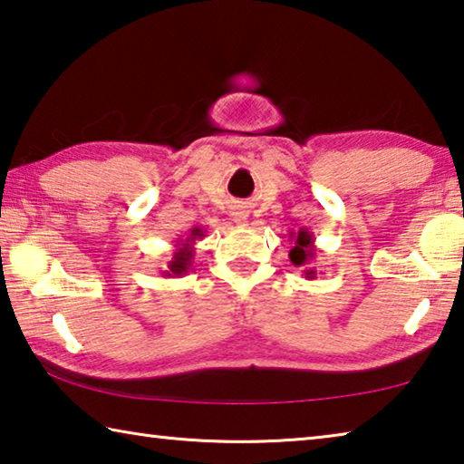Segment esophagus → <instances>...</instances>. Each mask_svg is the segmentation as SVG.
I'll list each match as a JSON object with an SVG mask.
<instances>
[{"instance_id": "1", "label": "esophagus", "mask_w": 464, "mask_h": 464, "mask_svg": "<svg viewBox=\"0 0 464 464\" xmlns=\"http://www.w3.org/2000/svg\"><path fill=\"white\" fill-rule=\"evenodd\" d=\"M247 210H235L233 213V221L237 225H247Z\"/></svg>"}]
</instances>
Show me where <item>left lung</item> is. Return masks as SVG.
Listing matches in <instances>:
<instances>
[{"label":"left lung","instance_id":"left-lung-1","mask_svg":"<svg viewBox=\"0 0 464 464\" xmlns=\"http://www.w3.org/2000/svg\"><path fill=\"white\" fill-rule=\"evenodd\" d=\"M290 239H294V247L290 249V261L292 266L296 267H304V272L302 276L306 277V280H314L316 277V267L313 266L314 261V254H316V247H314V237L313 233L308 229H302L298 233H290Z\"/></svg>","mask_w":464,"mask_h":464}]
</instances>
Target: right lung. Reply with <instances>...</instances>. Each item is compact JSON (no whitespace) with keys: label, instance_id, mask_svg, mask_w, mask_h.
Segmentation results:
<instances>
[{"label":"right lung","instance_id":"obj_1","mask_svg":"<svg viewBox=\"0 0 464 464\" xmlns=\"http://www.w3.org/2000/svg\"><path fill=\"white\" fill-rule=\"evenodd\" d=\"M203 237V229L200 227H195V229H190L187 241H179L176 243V251L172 259L168 261V269L164 272V276L168 277H174V276H184L190 269L192 266V256H195V241Z\"/></svg>","mask_w":464,"mask_h":464}]
</instances>
